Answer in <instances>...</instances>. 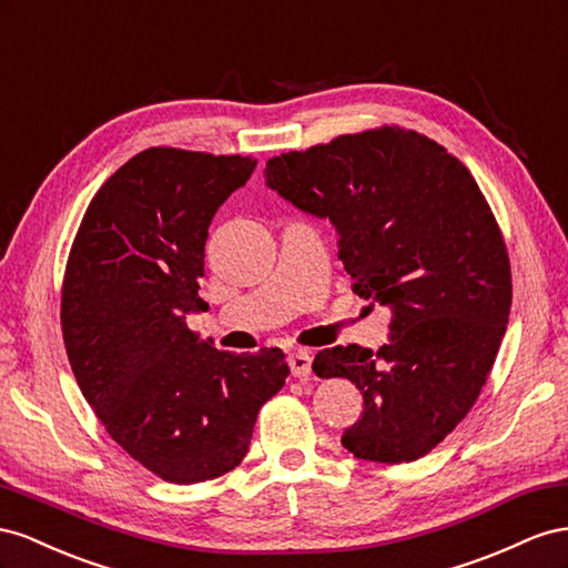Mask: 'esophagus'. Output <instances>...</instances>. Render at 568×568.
I'll list each match as a JSON object with an SVG mask.
<instances>
[{"label": "esophagus", "instance_id": "34e87169", "mask_svg": "<svg viewBox=\"0 0 568 568\" xmlns=\"http://www.w3.org/2000/svg\"><path fill=\"white\" fill-rule=\"evenodd\" d=\"M287 366L293 371L295 378H310L312 376V354L304 349H295L287 356Z\"/></svg>", "mask_w": 568, "mask_h": 568}]
</instances>
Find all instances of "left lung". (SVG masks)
Wrapping results in <instances>:
<instances>
[{"label":"left lung","instance_id":"obj_1","mask_svg":"<svg viewBox=\"0 0 568 568\" xmlns=\"http://www.w3.org/2000/svg\"><path fill=\"white\" fill-rule=\"evenodd\" d=\"M264 175L283 200L335 225L352 290L393 312L378 352L337 345L312 364L364 395L343 447L378 464L428 455L471 412L509 321V254L474 175L399 125L273 156Z\"/></svg>","mask_w":568,"mask_h":568}]
</instances>
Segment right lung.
<instances>
[{"instance_id":"1","label":"right lung","mask_w":568,"mask_h":568,"mask_svg":"<svg viewBox=\"0 0 568 568\" xmlns=\"http://www.w3.org/2000/svg\"><path fill=\"white\" fill-rule=\"evenodd\" d=\"M254 166L175 148L135 154L92 197L63 273V345L83 397L113 440L169 483L233 471L290 374L281 349L223 352L185 323L206 310L209 225Z\"/></svg>"}]
</instances>
